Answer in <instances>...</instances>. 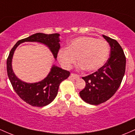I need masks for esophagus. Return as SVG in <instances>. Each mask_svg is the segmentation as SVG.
Here are the masks:
<instances>
[{"instance_id": "34e87169", "label": "esophagus", "mask_w": 135, "mask_h": 135, "mask_svg": "<svg viewBox=\"0 0 135 135\" xmlns=\"http://www.w3.org/2000/svg\"><path fill=\"white\" fill-rule=\"evenodd\" d=\"M70 77H72V79H75V80H77V79H79L80 78L79 75H77V74H74V73H72V74H70Z\"/></svg>"}]
</instances>
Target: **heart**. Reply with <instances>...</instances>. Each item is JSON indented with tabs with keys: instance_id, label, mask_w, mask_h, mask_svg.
<instances>
[{
	"instance_id": "obj_1",
	"label": "heart",
	"mask_w": 135,
	"mask_h": 135,
	"mask_svg": "<svg viewBox=\"0 0 135 135\" xmlns=\"http://www.w3.org/2000/svg\"><path fill=\"white\" fill-rule=\"evenodd\" d=\"M109 50V46L104 39L80 37L73 40L68 48L60 49L57 58L65 69H70L78 58L82 69L87 72H94L106 62Z\"/></svg>"
}]
</instances>
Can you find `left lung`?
<instances>
[{"label": "left lung", "mask_w": 135, "mask_h": 135, "mask_svg": "<svg viewBox=\"0 0 135 135\" xmlns=\"http://www.w3.org/2000/svg\"><path fill=\"white\" fill-rule=\"evenodd\" d=\"M110 46V57L98 71L83 77L86 87L80 91L81 98L91 105H99L109 100L119 89L126 70V56L115 39L103 35Z\"/></svg>", "instance_id": "8db88e82"}]
</instances>
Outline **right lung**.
<instances>
[{
    "label": "right lung",
    "instance_id": "obj_1",
    "mask_svg": "<svg viewBox=\"0 0 135 135\" xmlns=\"http://www.w3.org/2000/svg\"><path fill=\"white\" fill-rule=\"evenodd\" d=\"M59 33L45 34L37 33L28 37L20 40L11 50L7 59V75L14 90L26 103L33 107L46 106L52 102L58 94L60 83L69 77L70 73L53 65L48 75L44 80L35 83H27L16 77L12 69V58L16 48L24 42H38L50 49L55 59L60 48Z\"/></svg>",
    "mask_w": 135,
    "mask_h": 135
}]
</instances>
